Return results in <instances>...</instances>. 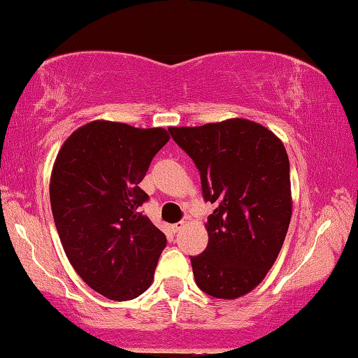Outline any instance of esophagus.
Listing matches in <instances>:
<instances>
[{
    "instance_id": "obj_1",
    "label": "esophagus",
    "mask_w": 358,
    "mask_h": 358,
    "mask_svg": "<svg viewBox=\"0 0 358 358\" xmlns=\"http://www.w3.org/2000/svg\"><path fill=\"white\" fill-rule=\"evenodd\" d=\"M184 227H185V222H184V220H180V222H176V224H173V225H171V230H173L174 233H178V231L182 230Z\"/></svg>"
}]
</instances>
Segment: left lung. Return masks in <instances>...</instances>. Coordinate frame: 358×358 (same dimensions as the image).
Wrapping results in <instances>:
<instances>
[{"label": "left lung", "instance_id": "obj_1", "mask_svg": "<svg viewBox=\"0 0 358 358\" xmlns=\"http://www.w3.org/2000/svg\"><path fill=\"white\" fill-rule=\"evenodd\" d=\"M168 131L200 171L204 201L215 203L206 249L190 257L196 285L225 300L249 294L276 262L289 230L290 163L284 144L245 119Z\"/></svg>", "mask_w": 358, "mask_h": 358}]
</instances>
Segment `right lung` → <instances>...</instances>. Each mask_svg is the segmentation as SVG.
I'll return each instance as SVG.
<instances>
[{
	"instance_id": "right-lung-1",
	"label": "right lung",
	"mask_w": 358,
	"mask_h": 358,
	"mask_svg": "<svg viewBox=\"0 0 358 358\" xmlns=\"http://www.w3.org/2000/svg\"><path fill=\"white\" fill-rule=\"evenodd\" d=\"M169 141L163 128L90 122L58 152L50 206L69 263L103 296L127 301L148 290L166 236L141 206L139 187L152 158Z\"/></svg>"
}]
</instances>
